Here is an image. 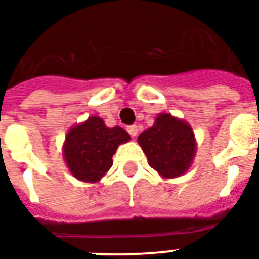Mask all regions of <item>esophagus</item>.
<instances>
[{
    "label": "esophagus",
    "mask_w": 259,
    "mask_h": 259,
    "mask_svg": "<svg viewBox=\"0 0 259 259\" xmlns=\"http://www.w3.org/2000/svg\"><path fill=\"white\" fill-rule=\"evenodd\" d=\"M127 131L130 132V135H131L132 138H135V136L138 135V127H136V125H130V127L127 128Z\"/></svg>",
    "instance_id": "1"
}]
</instances>
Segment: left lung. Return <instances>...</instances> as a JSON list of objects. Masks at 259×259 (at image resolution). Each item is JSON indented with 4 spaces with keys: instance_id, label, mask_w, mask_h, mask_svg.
<instances>
[{
    "instance_id": "8db88e82",
    "label": "left lung",
    "mask_w": 259,
    "mask_h": 259,
    "mask_svg": "<svg viewBox=\"0 0 259 259\" xmlns=\"http://www.w3.org/2000/svg\"><path fill=\"white\" fill-rule=\"evenodd\" d=\"M148 165L163 178H177L193 163L197 142L190 124L170 113H159L154 125L138 136Z\"/></svg>"
}]
</instances>
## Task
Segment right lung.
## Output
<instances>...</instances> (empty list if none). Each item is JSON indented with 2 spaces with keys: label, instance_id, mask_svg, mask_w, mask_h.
I'll use <instances>...</instances> for the list:
<instances>
[{
  "label": "right lung",
  "instance_id": "add662e5",
  "mask_svg": "<svg viewBox=\"0 0 259 259\" xmlns=\"http://www.w3.org/2000/svg\"><path fill=\"white\" fill-rule=\"evenodd\" d=\"M130 139L121 127L108 128L101 117L90 116L67 131L63 143L67 169L79 181L96 184L113 165L112 157L117 147Z\"/></svg>",
  "mask_w": 259,
  "mask_h": 259
}]
</instances>
